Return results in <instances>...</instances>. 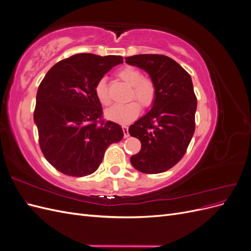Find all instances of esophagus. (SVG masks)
I'll return each instance as SVG.
<instances>
[{
  "label": "esophagus",
  "instance_id": "obj_1",
  "mask_svg": "<svg viewBox=\"0 0 251 251\" xmlns=\"http://www.w3.org/2000/svg\"><path fill=\"white\" fill-rule=\"evenodd\" d=\"M123 131H124V137L125 138H127L128 137V128H127V126H123Z\"/></svg>",
  "mask_w": 251,
  "mask_h": 251
}]
</instances>
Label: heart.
Listing matches in <instances>:
<instances>
[{"instance_id":"b5f03b06","label":"heart","mask_w":251,"mask_h":251,"mask_svg":"<svg viewBox=\"0 0 251 251\" xmlns=\"http://www.w3.org/2000/svg\"><path fill=\"white\" fill-rule=\"evenodd\" d=\"M117 77L132 87L130 100H136L143 108H148L153 103L156 95V87L153 80L143 77L142 73L133 67H125L117 72ZM94 92L104 107L111 103L109 88L105 78H100L96 82ZM140 107L137 102L131 101L126 104H116L105 111V117L118 124H128L138 116Z\"/></svg>"}]
</instances>
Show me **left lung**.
<instances>
[{
    "instance_id": "8db88e82",
    "label": "left lung",
    "mask_w": 251,
    "mask_h": 251,
    "mask_svg": "<svg viewBox=\"0 0 251 251\" xmlns=\"http://www.w3.org/2000/svg\"><path fill=\"white\" fill-rule=\"evenodd\" d=\"M126 60L147 71L156 87L153 107L128 128L141 142L131 163L144 174L163 173L184 156L195 132L197 97L191 75L165 55L139 54Z\"/></svg>"
}]
</instances>
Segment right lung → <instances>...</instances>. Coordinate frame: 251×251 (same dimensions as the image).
Segmentation results:
<instances>
[{
	"mask_svg": "<svg viewBox=\"0 0 251 251\" xmlns=\"http://www.w3.org/2000/svg\"><path fill=\"white\" fill-rule=\"evenodd\" d=\"M121 63L119 55L79 53L55 64L40 83L34 109L40 148L67 176L94 173L110 144L124 137L119 125L102 118L94 92L96 82Z\"/></svg>",
	"mask_w": 251,
	"mask_h": 251,
	"instance_id": "add662e5",
	"label": "right lung"
}]
</instances>
